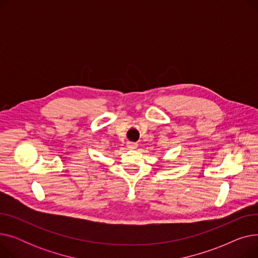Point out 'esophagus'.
<instances>
[{"mask_svg": "<svg viewBox=\"0 0 258 258\" xmlns=\"http://www.w3.org/2000/svg\"><path fill=\"white\" fill-rule=\"evenodd\" d=\"M126 146L127 148H130V150H135V148H137L138 144L136 142H127Z\"/></svg>", "mask_w": 258, "mask_h": 258, "instance_id": "1", "label": "esophagus"}]
</instances>
